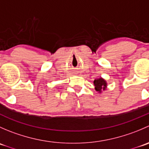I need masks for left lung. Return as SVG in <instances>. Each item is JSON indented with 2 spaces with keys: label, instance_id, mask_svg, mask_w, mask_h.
Listing matches in <instances>:
<instances>
[{
  "label": "left lung",
  "instance_id": "obj_1",
  "mask_svg": "<svg viewBox=\"0 0 149 149\" xmlns=\"http://www.w3.org/2000/svg\"><path fill=\"white\" fill-rule=\"evenodd\" d=\"M94 84L95 86L96 91H99V92H102V90H105V88L107 87L106 81L104 80L102 78L98 79H95L94 81Z\"/></svg>",
  "mask_w": 149,
  "mask_h": 149
}]
</instances>
